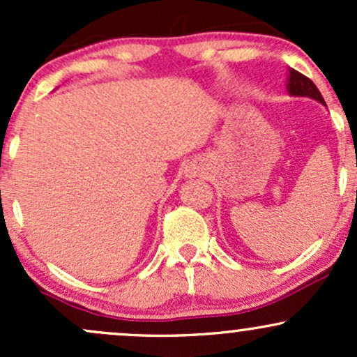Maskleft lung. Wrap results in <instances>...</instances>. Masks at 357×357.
I'll return each instance as SVG.
<instances>
[{
	"mask_svg": "<svg viewBox=\"0 0 357 357\" xmlns=\"http://www.w3.org/2000/svg\"><path fill=\"white\" fill-rule=\"evenodd\" d=\"M287 89H289V93H292V96L310 97V99L319 100L321 104H326V102H324V97L321 96V92H319V89L315 87L314 82L310 80L309 77L302 75L301 72L294 70V68H290L289 85H287Z\"/></svg>",
	"mask_w": 357,
	"mask_h": 357,
	"instance_id": "obj_1",
	"label": "left lung"
}]
</instances>
